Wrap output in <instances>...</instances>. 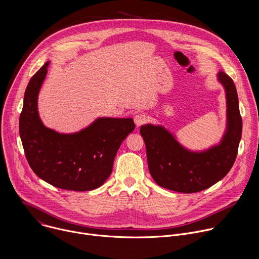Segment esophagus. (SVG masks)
I'll return each mask as SVG.
<instances>
[{"instance_id":"34e87169","label":"esophagus","mask_w":259,"mask_h":259,"mask_svg":"<svg viewBox=\"0 0 259 259\" xmlns=\"http://www.w3.org/2000/svg\"><path fill=\"white\" fill-rule=\"evenodd\" d=\"M147 121V117L144 114H137L134 117V123L137 127L141 126L142 124H144Z\"/></svg>"}]
</instances>
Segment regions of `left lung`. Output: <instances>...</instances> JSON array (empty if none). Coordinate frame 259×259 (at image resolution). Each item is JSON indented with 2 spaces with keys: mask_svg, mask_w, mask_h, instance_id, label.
<instances>
[{
  "mask_svg": "<svg viewBox=\"0 0 259 259\" xmlns=\"http://www.w3.org/2000/svg\"><path fill=\"white\" fill-rule=\"evenodd\" d=\"M217 80L227 99V128L218 144L192 151L162 125L145 124L140 134L146 147L149 170L158 186L178 193L204 191L223 179L233 167L242 137V118L234 81L224 71Z\"/></svg>",
  "mask_w": 259,
  "mask_h": 259,
  "instance_id": "1",
  "label": "left lung"
}]
</instances>
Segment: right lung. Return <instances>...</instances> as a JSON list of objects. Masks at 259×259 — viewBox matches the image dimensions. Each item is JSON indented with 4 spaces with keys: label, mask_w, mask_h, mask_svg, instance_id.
I'll return each mask as SVG.
<instances>
[{
    "label": "right lung",
    "mask_w": 259,
    "mask_h": 259,
    "mask_svg": "<svg viewBox=\"0 0 259 259\" xmlns=\"http://www.w3.org/2000/svg\"><path fill=\"white\" fill-rule=\"evenodd\" d=\"M47 61L30 79L19 118V134L32 171L51 186L76 192L101 187L113 171L121 143L135 124L132 118H97L75 133L46 127L38 110V96L49 66Z\"/></svg>",
    "instance_id": "right-lung-1"
}]
</instances>
